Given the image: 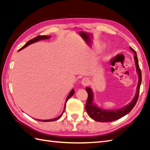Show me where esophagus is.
I'll list each match as a JSON object with an SVG mask.
<instances>
[{"label":"esophagus","mask_w":150,"mask_h":150,"mask_svg":"<svg viewBox=\"0 0 150 150\" xmlns=\"http://www.w3.org/2000/svg\"><path fill=\"white\" fill-rule=\"evenodd\" d=\"M81 84L83 86H88L89 84H90V81H89V80L87 78H84L82 80Z\"/></svg>","instance_id":"esophagus-1"}]
</instances>
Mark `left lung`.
<instances>
[{
	"mask_svg": "<svg viewBox=\"0 0 150 150\" xmlns=\"http://www.w3.org/2000/svg\"><path fill=\"white\" fill-rule=\"evenodd\" d=\"M129 49L135 54L134 60L136 66V70L139 75L138 85L137 87V91L135 97L133 98V99L132 100L131 103L128 104V105H126V106H124L122 108H120V109L115 110H106L100 108L99 107H98L96 104L93 103V91H92L90 88L87 87L86 88V90L88 92V97L85 106L86 110L88 114L90 115L91 119H93L95 120L100 122H111V121L119 119L124 115H126L129 113L130 111H132L133 108H134L137 102L139 95L140 86H141L142 81V74L141 69H140L139 66V61L136 52L132 47H129Z\"/></svg>",
	"mask_w": 150,
	"mask_h": 150,
	"instance_id": "left-lung-1",
	"label": "left lung"
}]
</instances>
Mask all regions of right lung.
<instances>
[{
	"label": "right lung",
	"mask_w": 150,
	"mask_h": 150,
	"mask_svg": "<svg viewBox=\"0 0 150 150\" xmlns=\"http://www.w3.org/2000/svg\"><path fill=\"white\" fill-rule=\"evenodd\" d=\"M50 37H51V36H46V35H43V36H42V35H39V36H37V37H36L35 38H34V39H31V40H29V41H28V42H26V44H25V45H24V46H22V47H21V48L20 50H19V51H20V50H23L24 48H25V47H27L28 46L30 45V44H31L35 43V42H38V41H39V40H40L48 39H50ZM74 93H75V90H73V89H72V90H71V91H70V93H69V95H68V97H67V98H66V102H65V104H64V109L63 112H62V114L60 115H59V117H57L55 118V119H48V120H40V119H35V120H39V121H42V122H52V121H55V120H57V119H59V118L62 115V114H63V113H64V110H65L66 102L68 101V100L69 99V98L70 97H71L73 96V94H74Z\"/></svg>",
	"instance_id": "right-lung-1"
}]
</instances>
